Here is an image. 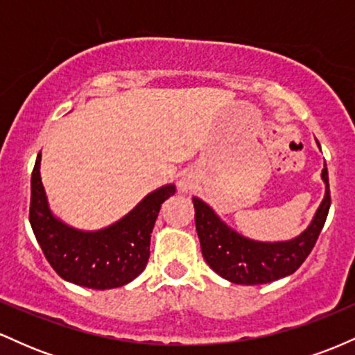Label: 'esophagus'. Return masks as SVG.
<instances>
[{
    "instance_id": "obj_1",
    "label": "esophagus",
    "mask_w": 355,
    "mask_h": 355,
    "mask_svg": "<svg viewBox=\"0 0 355 355\" xmlns=\"http://www.w3.org/2000/svg\"><path fill=\"white\" fill-rule=\"evenodd\" d=\"M180 187H182V189H183V190H185V189H187V187H189V185H187V182H180Z\"/></svg>"
}]
</instances>
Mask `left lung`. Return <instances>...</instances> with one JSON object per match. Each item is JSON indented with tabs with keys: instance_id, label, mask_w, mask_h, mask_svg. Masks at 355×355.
I'll return each mask as SVG.
<instances>
[{
	"instance_id": "left-lung-1",
	"label": "left lung",
	"mask_w": 355,
	"mask_h": 355,
	"mask_svg": "<svg viewBox=\"0 0 355 355\" xmlns=\"http://www.w3.org/2000/svg\"><path fill=\"white\" fill-rule=\"evenodd\" d=\"M325 197L309 229L288 242H255L227 227L215 211L193 197L195 227L200 239L202 255L211 270L234 284L259 285L282 279L304 263L319 239L331 209L327 165L322 170Z\"/></svg>"
}]
</instances>
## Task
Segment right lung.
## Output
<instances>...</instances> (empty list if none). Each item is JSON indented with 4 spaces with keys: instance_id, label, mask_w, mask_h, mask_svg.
<instances>
[{
    "instance_id": "obj_1",
    "label": "right lung",
    "mask_w": 355,
    "mask_h": 355,
    "mask_svg": "<svg viewBox=\"0 0 355 355\" xmlns=\"http://www.w3.org/2000/svg\"><path fill=\"white\" fill-rule=\"evenodd\" d=\"M38 153L31 173L30 223L53 270L81 287L107 291L132 282L145 270L150 257V234L162 203L175 185L152 191L120 222L98 232H81L51 215L40 177Z\"/></svg>"
}]
</instances>
